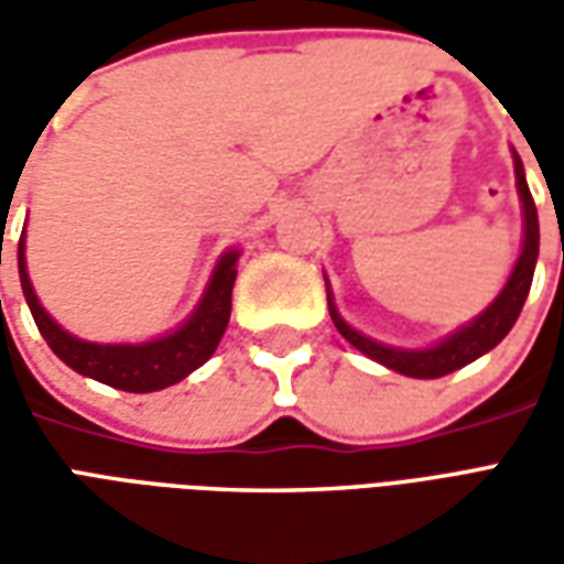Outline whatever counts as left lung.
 Listing matches in <instances>:
<instances>
[{"label": "left lung", "mask_w": 564, "mask_h": 564, "mask_svg": "<svg viewBox=\"0 0 564 564\" xmlns=\"http://www.w3.org/2000/svg\"><path fill=\"white\" fill-rule=\"evenodd\" d=\"M513 172H517V193H520L522 202V250L517 265L510 271L505 290L496 295V302L486 307L480 317H474L471 323H465L462 329H456L453 335H447L444 341L432 344L425 350H402V347H390V344H380L375 338H366L362 332H356L350 323H344V317L338 314V307L332 302L329 283H326V293H329V314L335 329L341 332L347 341L354 344L359 354H366L368 359H375L380 366L392 368L399 375H408V378H444L456 368L468 366L474 359H480L484 354H489L520 317L522 305H525V295L532 290L534 278V262H538V241H541V232H538V208H534V198L529 193V184H525V172H522L520 156L513 153Z\"/></svg>", "instance_id": "left-lung-1"}]
</instances>
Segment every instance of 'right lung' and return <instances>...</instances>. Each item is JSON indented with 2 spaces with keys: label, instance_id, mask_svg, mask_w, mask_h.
Wrapping results in <instances>:
<instances>
[{
  "label": "right lung",
  "instance_id": "1",
  "mask_svg": "<svg viewBox=\"0 0 564 564\" xmlns=\"http://www.w3.org/2000/svg\"><path fill=\"white\" fill-rule=\"evenodd\" d=\"M235 265H238V250H226L214 265V274L205 286V295L198 299L196 311L189 314L184 326H177L169 335L144 344H93L75 338L44 311L39 295L32 290L30 271H26L23 235H20L18 245L20 286H23L32 319H35L47 347L84 378H93L127 392L165 390V387L184 380L189 371H196L198 366L208 362L217 350V344H220L223 332L229 326L232 286L235 274H238Z\"/></svg>",
  "mask_w": 564,
  "mask_h": 564
}]
</instances>
